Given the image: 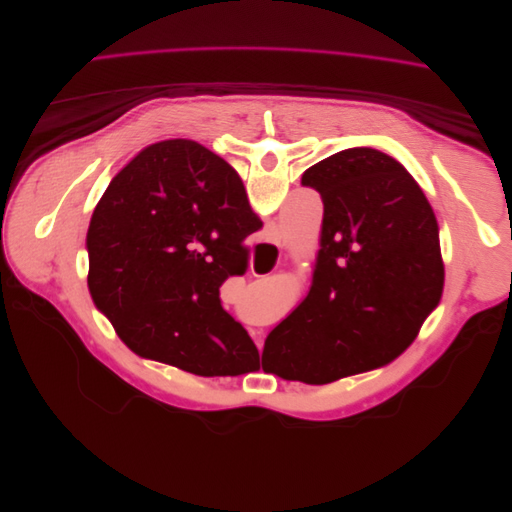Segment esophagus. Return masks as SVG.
I'll return each instance as SVG.
<instances>
[{
	"mask_svg": "<svg viewBox=\"0 0 512 512\" xmlns=\"http://www.w3.org/2000/svg\"><path fill=\"white\" fill-rule=\"evenodd\" d=\"M277 246H281V237H279V241H277ZM254 337H256V344H258V348H262V346H264V331L256 329V331H254Z\"/></svg>",
	"mask_w": 512,
	"mask_h": 512,
	"instance_id": "obj_1",
	"label": "esophagus"
}]
</instances>
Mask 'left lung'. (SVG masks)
Masks as SVG:
<instances>
[{
	"label": "left lung",
	"mask_w": 512,
	"mask_h": 512,
	"mask_svg": "<svg viewBox=\"0 0 512 512\" xmlns=\"http://www.w3.org/2000/svg\"><path fill=\"white\" fill-rule=\"evenodd\" d=\"M323 229L304 302L264 342L289 381L331 383L400 356L444 289L435 214L408 170L379 150L350 148L310 166Z\"/></svg>",
	"instance_id": "obj_1"
}]
</instances>
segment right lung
<instances>
[{
    "instance_id": "add662e5",
    "label": "right lung",
    "mask_w": 512,
    "mask_h": 512,
    "mask_svg": "<svg viewBox=\"0 0 512 512\" xmlns=\"http://www.w3.org/2000/svg\"><path fill=\"white\" fill-rule=\"evenodd\" d=\"M235 168L189 139L139 152L110 181L89 231V291L139 356L193 375L254 369L258 348L221 304L260 229Z\"/></svg>"
}]
</instances>
